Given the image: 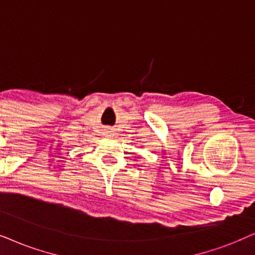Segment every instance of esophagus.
<instances>
[{
    "instance_id": "1",
    "label": "esophagus",
    "mask_w": 255,
    "mask_h": 255,
    "mask_svg": "<svg viewBox=\"0 0 255 255\" xmlns=\"http://www.w3.org/2000/svg\"><path fill=\"white\" fill-rule=\"evenodd\" d=\"M107 134L109 135V136H113V135H114V130L108 129V130H107Z\"/></svg>"
}]
</instances>
